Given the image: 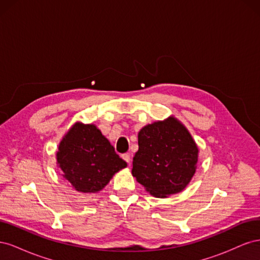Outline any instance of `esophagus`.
Instances as JSON below:
<instances>
[{
    "mask_svg": "<svg viewBox=\"0 0 260 260\" xmlns=\"http://www.w3.org/2000/svg\"><path fill=\"white\" fill-rule=\"evenodd\" d=\"M121 157H122V159H123L124 161H127L128 164H130V161H131V157H130V154H128V153L122 154V155H121Z\"/></svg>",
    "mask_w": 260,
    "mask_h": 260,
    "instance_id": "1",
    "label": "esophagus"
}]
</instances>
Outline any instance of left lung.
<instances>
[{"label":"left lung","mask_w":260,"mask_h":260,"mask_svg":"<svg viewBox=\"0 0 260 260\" xmlns=\"http://www.w3.org/2000/svg\"><path fill=\"white\" fill-rule=\"evenodd\" d=\"M132 175L157 198L179 193L195 174L199 148L182 123L169 117L139 132Z\"/></svg>","instance_id":"left-lung-1"}]
</instances>
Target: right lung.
<instances>
[{"label":"right lung","instance_id":"1","mask_svg":"<svg viewBox=\"0 0 260 260\" xmlns=\"http://www.w3.org/2000/svg\"><path fill=\"white\" fill-rule=\"evenodd\" d=\"M56 156L62 176L82 193L101 191L117 171L127 167L94 124H74L62 138Z\"/></svg>","mask_w":260,"mask_h":260}]
</instances>
